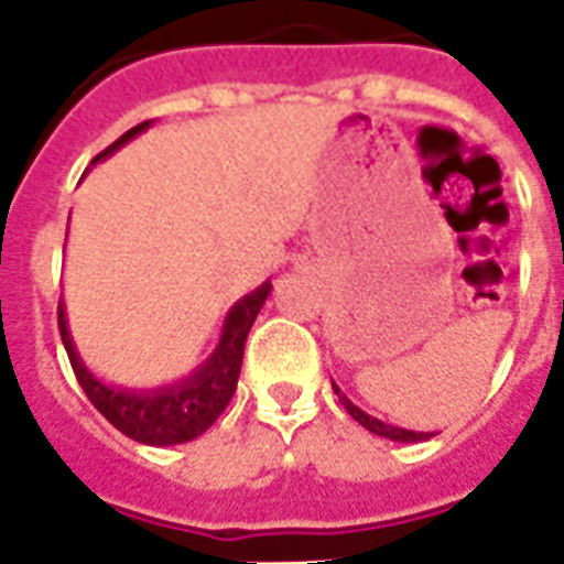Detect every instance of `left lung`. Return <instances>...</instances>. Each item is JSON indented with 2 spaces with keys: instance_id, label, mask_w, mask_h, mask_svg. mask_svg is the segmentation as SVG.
<instances>
[{
  "instance_id": "8db88e82",
  "label": "left lung",
  "mask_w": 564,
  "mask_h": 564,
  "mask_svg": "<svg viewBox=\"0 0 564 564\" xmlns=\"http://www.w3.org/2000/svg\"><path fill=\"white\" fill-rule=\"evenodd\" d=\"M332 387H335V384H332ZM335 393L340 395V404L346 408V413H349V416H352L358 425H364L367 431H372V434L387 436V440H393V443H425V440H431V436H434V434H425V431H404V427L387 425V422H381V419L369 416V413H364L360 408H355V404L349 402V399H346V395L340 393L337 387H335Z\"/></svg>"
}]
</instances>
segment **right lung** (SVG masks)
<instances>
[{
    "mask_svg": "<svg viewBox=\"0 0 564 564\" xmlns=\"http://www.w3.org/2000/svg\"><path fill=\"white\" fill-rule=\"evenodd\" d=\"M151 121H142L137 128H130L124 137H119L107 151L96 156L93 162L110 156L116 148L142 133ZM270 294V282L256 288L253 294L238 300L232 311L224 319V332H220L218 349L206 358L204 367L177 384L160 387V390H121V387L101 384L87 367L80 355L75 352L72 344L69 326H66V314L63 303L57 305V326H61V340L66 346L69 364L75 369L78 384L96 410L101 413L112 427H119L121 434L145 445H177L195 440L204 431L215 425V419L227 410L229 399L236 393L238 372H241V358H245V344L250 335V326L256 323V314L261 311L264 300Z\"/></svg>",
    "mask_w": 564,
    "mask_h": 564,
    "instance_id": "right-lung-1",
    "label": "right lung"
}]
</instances>
